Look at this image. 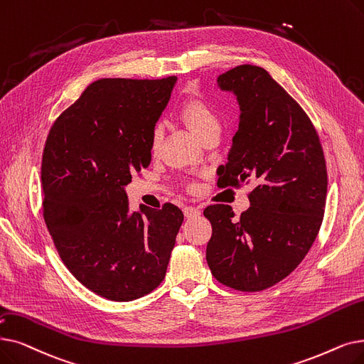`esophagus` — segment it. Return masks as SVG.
<instances>
[{"label":"esophagus","mask_w":364,"mask_h":364,"mask_svg":"<svg viewBox=\"0 0 364 364\" xmlns=\"http://www.w3.org/2000/svg\"><path fill=\"white\" fill-rule=\"evenodd\" d=\"M184 215H186L187 218L198 217V215H200V210H198V208H195V207H186V208H184Z\"/></svg>","instance_id":"34e87169"}]
</instances>
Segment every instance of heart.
I'll return each instance as SVG.
<instances>
[{"mask_svg":"<svg viewBox=\"0 0 364 364\" xmlns=\"http://www.w3.org/2000/svg\"><path fill=\"white\" fill-rule=\"evenodd\" d=\"M177 116L199 139L213 132L221 131V122L218 114L215 113V109L200 98H192L184 101L178 108ZM161 139L162 131L156 126L150 135V151L153 154H156L157 150H159Z\"/></svg>","mask_w":364,"mask_h":364,"instance_id":"heart-1","label":"heart"}]
</instances>
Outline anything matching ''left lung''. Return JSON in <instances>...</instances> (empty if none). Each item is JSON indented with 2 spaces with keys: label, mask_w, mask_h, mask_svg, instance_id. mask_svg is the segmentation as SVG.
Here are the masks:
<instances>
[{
  "label": "left lung",
  "mask_w": 364,
  "mask_h": 364,
  "mask_svg": "<svg viewBox=\"0 0 364 364\" xmlns=\"http://www.w3.org/2000/svg\"><path fill=\"white\" fill-rule=\"evenodd\" d=\"M217 86L240 104V126L218 186L252 181L250 208L235 218L229 205H211L207 245L211 274L240 291H260L289 277L305 259L323 223L327 171L309 117L266 70L240 65Z\"/></svg>",
  "instance_id": "8db88e82"
}]
</instances>
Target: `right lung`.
<instances>
[{"label":"right lung","instance_id":"right-lung-1","mask_svg":"<svg viewBox=\"0 0 364 364\" xmlns=\"http://www.w3.org/2000/svg\"><path fill=\"white\" fill-rule=\"evenodd\" d=\"M177 77L101 78L53 123L41 164L44 221L68 271L129 302L164 281L184 220L172 203L129 210L124 187L151 161L150 135Z\"/></svg>","mask_w":364,"mask_h":364}]
</instances>
